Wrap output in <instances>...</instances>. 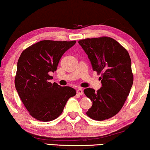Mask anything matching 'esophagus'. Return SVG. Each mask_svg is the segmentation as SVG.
I'll list each match as a JSON object with an SVG mask.
<instances>
[{"label":"esophagus","instance_id":"1","mask_svg":"<svg viewBox=\"0 0 150 150\" xmlns=\"http://www.w3.org/2000/svg\"><path fill=\"white\" fill-rule=\"evenodd\" d=\"M77 93L79 95H82L83 93V89L81 88H79L77 90Z\"/></svg>","mask_w":150,"mask_h":150}]
</instances>
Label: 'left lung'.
<instances>
[{
  "instance_id": "1",
  "label": "left lung",
  "mask_w": 150,
  "mask_h": 150,
  "mask_svg": "<svg viewBox=\"0 0 150 150\" xmlns=\"http://www.w3.org/2000/svg\"><path fill=\"white\" fill-rule=\"evenodd\" d=\"M93 71L102 73V86L96 91L88 88L84 93L92 102L86 114L96 120L108 119L123 106L132 88L131 61L127 50L111 38L79 40Z\"/></svg>"
}]
</instances>
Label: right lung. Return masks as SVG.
<instances>
[{
  "label": "right lung",
  "mask_w": 150,
  "mask_h": 150,
  "mask_svg": "<svg viewBox=\"0 0 150 150\" xmlns=\"http://www.w3.org/2000/svg\"><path fill=\"white\" fill-rule=\"evenodd\" d=\"M76 41L42 40L23 51L17 62L15 85L27 110L35 119L50 121L61 115L67 102L75 96L71 87L51 83L49 73L57 71L63 54Z\"/></svg>",
  "instance_id": "add662e5"
}]
</instances>
